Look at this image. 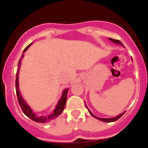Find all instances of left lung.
I'll list each match as a JSON object with an SVG mask.
<instances>
[{
  "label": "left lung",
  "mask_w": 148,
  "mask_h": 148,
  "mask_svg": "<svg viewBox=\"0 0 148 148\" xmlns=\"http://www.w3.org/2000/svg\"><path fill=\"white\" fill-rule=\"evenodd\" d=\"M108 39H109V40H111V42H114V43H115V44H118V45H120L123 46V43H122V42H120V40H114V39H112V38H108ZM85 104H86V103H85ZM86 108H88V107H87V106H86ZM88 111H89V113H90L92 116L94 117L95 118L97 119V120H101V121H102V122H104V123H112V122L116 121V120H118L119 118H121V117L123 116V115L124 114H125V112H123V113H121V114H120V115H117V116L114 117V118H98V117L95 116V115L93 114V113H92V112H91L90 111L89 109H88Z\"/></svg>",
  "instance_id": "obj_1"
}]
</instances>
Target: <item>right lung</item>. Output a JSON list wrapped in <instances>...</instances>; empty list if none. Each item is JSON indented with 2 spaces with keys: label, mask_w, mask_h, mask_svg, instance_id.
Wrapping results in <instances>:
<instances>
[{
  "label": "right lung",
  "mask_w": 148,
  "mask_h": 148,
  "mask_svg": "<svg viewBox=\"0 0 148 148\" xmlns=\"http://www.w3.org/2000/svg\"><path fill=\"white\" fill-rule=\"evenodd\" d=\"M32 45L30 44L29 45L25 47L24 51H23V53L26 51V50L29 48V47ZM23 58V55L21 56V59H20L19 61H18V69L17 72H16V81H15V86H16V96H17V99L18 103H19V106H21L22 111H23V113L26 115L27 117L31 119L33 121L36 122V123H47V122L50 121V120H53V119H55L57 118L58 116H59L62 112L63 111L64 106H65L66 101H67V92H68V88L64 90L63 92H62V95L60 100L58 102L56 106L55 109L51 114L47 115V116H38V115H36L35 113H33V111H32V109L30 108V106H28L27 104V103L25 102V101L23 99L22 96L21 95V93H20L19 90H18V72H19V69L20 67H21V60Z\"/></svg>",
  "instance_id": "1"
}]
</instances>
